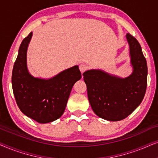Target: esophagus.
<instances>
[{
  "label": "esophagus",
  "mask_w": 158,
  "mask_h": 158,
  "mask_svg": "<svg viewBox=\"0 0 158 158\" xmlns=\"http://www.w3.org/2000/svg\"><path fill=\"white\" fill-rule=\"evenodd\" d=\"M79 69H80L81 73H84L86 70H87L88 66L85 64H81L79 65Z\"/></svg>",
  "instance_id": "esophagus-1"
}]
</instances>
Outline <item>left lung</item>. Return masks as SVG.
<instances>
[{"label":"left lung","instance_id":"8db88e82","mask_svg":"<svg viewBox=\"0 0 158 158\" xmlns=\"http://www.w3.org/2000/svg\"><path fill=\"white\" fill-rule=\"evenodd\" d=\"M133 72L127 78L109 74L100 69L83 73L89 102L98 116L110 121H121L131 114L144 98L148 84V66L142 48L128 33Z\"/></svg>","mask_w":158,"mask_h":158}]
</instances>
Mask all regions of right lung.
<instances>
[{"label": "right lung", "mask_w": 158, "mask_h": 158, "mask_svg": "<svg viewBox=\"0 0 158 158\" xmlns=\"http://www.w3.org/2000/svg\"><path fill=\"white\" fill-rule=\"evenodd\" d=\"M32 36L23 40L12 71V87L16 103L27 117L40 123L54 121L66 108L71 89L81 79L79 66L63 71L49 79L35 78L29 73L27 51Z\"/></svg>", "instance_id": "right-lung-1"}]
</instances>
